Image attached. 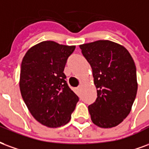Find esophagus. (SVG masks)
Returning a JSON list of instances; mask_svg holds the SVG:
<instances>
[{
    "mask_svg": "<svg viewBox=\"0 0 149 149\" xmlns=\"http://www.w3.org/2000/svg\"><path fill=\"white\" fill-rule=\"evenodd\" d=\"M81 89H82V86H79V87L77 88V91H81Z\"/></svg>",
    "mask_w": 149,
    "mask_h": 149,
    "instance_id": "esophagus-1",
    "label": "esophagus"
}]
</instances>
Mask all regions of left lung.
I'll return each instance as SVG.
<instances>
[{
  "instance_id": "1",
  "label": "left lung",
  "mask_w": 149,
  "mask_h": 149,
  "mask_svg": "<svg viewBox=\"0 0 149 149\" xmlns=\"http://www.w3.org/2000/svg\"><path fill=\"white\" fill-rule=\"evenodd\" d=\"M91 65L97 99L88 109L92 122L113 128L130 114L137 92L133 58L122 45L107 40L79 45Z\"/></svg>"
}]
</instances>
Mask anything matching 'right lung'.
<instances>
[{
    "mask_svg": "<svg viewBox=\"0 0 149 149\" xmlns=\"http://www.w3.org/2000/svg\"><path fill=\"white\" fill-rule=\"evenodd\" d=\"M74 49L47 40L30 47L23 58L19 91L29 112L43 125L57 128L68 123L79 102L63 73Z\"/></svg>",
    "mask_w": 149,
    "mask_h": 149,
    "instance_id": "right-lung-1",
    "label": "right lung"
}]
</instances>
